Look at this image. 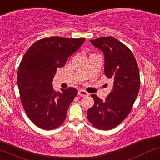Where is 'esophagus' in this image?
I'll use <instances>...</instances> for the list:
<instances>
[{
	"mask_svg": "<svg viewBox=\"0 0 160 160\" xmlns=\"http://www.w3.org/2000/svg\"><path fill=\"white\" fill-rule=\"evenodd\" d=\"M78 95L79 96H89V93L87 92H86V91L83 90V89H80V90L78 91Z\"/></svg>",
	"mask_w": 160,
	"mask_h": 160,
	"instance_id": "34e87169",
	"label": "esophagus"
}]
</instances>
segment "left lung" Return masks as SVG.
I'll return each mask as SVG.
<instances>
[{
    "label": "left lung",
    "instance_id": "left-lung-1",
    "mask_svg": "<svg viewBox=\"0 0 160 160\" xmlns=\"http://www.w3.org/2000/svg\"><path fill=\"white\" fill-rule=\"evenodd\" d=\"M104 54V73L112 79L111 92L105 100L92 94L94 105L87 111L89 122L100 130L118 125L131 112L140 89V73L131 51L113 37L90 40Z\"/></svg>",
    "mask_w": 160,
    "mask_h": 160
}]
</instances>
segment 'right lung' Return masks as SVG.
I'll use <instances>...</instances> for the list:
<instances>
[{
	"mask_svg": "<svg viewBox=\"0 0 160 160\" xmlns=\"http://www.w3.org/2000/svg\"><path fill=\"white\" fill-rule=\"evenodd\" d=\"M85 39L45 38L36 42L24 54L17 73L20 99L27 116L40 128H57L65 120L77 89L69 87L55 92L52 80L57 68L64 66Z\"/></svg>",
	"mask_w": 160,
	"mask_h": 160,
	"instance_id": "right-lung-1",
	"label": "right lung"
}]
</instances>
